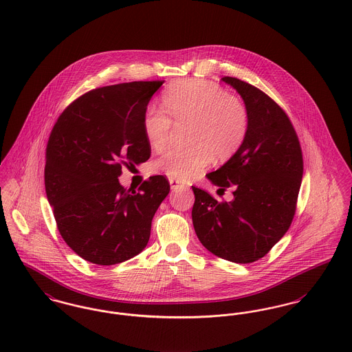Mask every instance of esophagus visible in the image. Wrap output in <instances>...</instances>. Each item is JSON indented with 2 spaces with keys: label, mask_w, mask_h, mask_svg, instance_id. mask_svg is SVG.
<instances>
[{
  "label": "esophagus",
  "mask_w": 352,
  "mask_h": 352,
  "mask_svg": "<svg viewBox=\"0 0 352 352\" xmlns=\"http://www.w3.org/2000/svg\"><path fill=\"white\" fill-rule=\"evenodd\" d=\"M168 182H170V187H171V190H178V188H181V187H185V185H184L181 181L174 179V178H171Z\"/></svg>",
  "instance_id": "1"
}]
</instances>
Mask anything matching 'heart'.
Returning <instances> with one entry per match:
<instances>
[{
    "label": "heart",
    "instance_id": "1",
    "mask_svg": "<svg viewBox=\"0 0 352 352\" xmlns=\"http://www.w3.org/2000/svg\"><path fill=\"white\" fill-rule=\"evenodd\" d=\"M162 100L175 122H190L187 140L191 145L166 148L154 165L158 173L186 181L201 173L212 157L228 161L243 145L248 107L221 86L205 80L178 81L166 90ZM166 115L155 106L144 113V133L153 148H161L168 138L173 122Z\"/></svg>",
    "mask_w": 352,
    "mask_h": 352
}]
</instances>
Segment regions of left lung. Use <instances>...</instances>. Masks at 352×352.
<instances>
[{"mask_svg": "<svg viewBox=\"0 0 352 352\" xmlns=\"http://www.w3.org/2000/svg\"><path fill=\"white\" fill-rule=\"evenodd\" d=\"M223 82L238 91L248 111V131L241 148L207 179L234 198L214 199L192 186V225L201 243L234 263L263 258L292 222L303 175L296 133L286 113L267 94L232 77Z\"/></svg>", "mask_w": 352, "mask_h": 352, "instance_id": "left-lung-1", "label": "left lung"}]
</instances>
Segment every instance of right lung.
I'll return each mask as SVG.
<instances>
[{
	"label": "right lung",
	"instance_id": "obj_1",
	"mask_svg": "<svg viewBox=\"0 0 352 352\" xmlns=\"http://www.w3.org/2000/svg\"><path fill=\"white\" fill-rule=\"evenodd\" d=\"M162 81H135L91 90L69 104L47 146L45 188L60 234L82 259L111 266L146 248L151 221L170 191L164 175L138 191L118 177L141 165L151 147L144 113Z\"/></svg>",
	"mask_w": 352,
	"mask_h": 352
}]
</instances>
